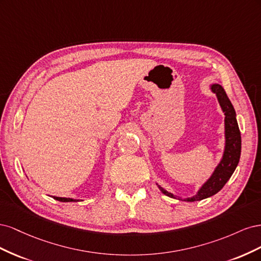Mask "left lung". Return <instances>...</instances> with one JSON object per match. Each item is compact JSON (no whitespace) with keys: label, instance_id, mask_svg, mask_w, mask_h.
Wrapping results in <instances>:
<instances>
[{"label":"left lung","instance_id":"8db88e82","mask_svg":"<svg viewBox=\"0 0 261 261\" xmlns=\"http://www.w3.org/2000/svg\"><path fill=\"white\" fill-rule=\"evenodd\" d=\"M209 89L211 90V92L216 93L221 110H222V112L225 115L224 148L222 156H221L218 165L215 168V170H213L212 174L209 176V178L198 188V191L196 192V194L191 197L181 198V197L175 196L174 194L168 192L167 189H164L161 185L156 183L160 191L164 195L171 197V198H175L184 201H199L216 195L223 188V186L226 184V181L230 179L240 162L242 139L233 105L231 103L230 99L227 98L225 90L221 85L213 83L209 86Z\"/></svg>","mask_w":261,"mask_h":261}]
</instances>
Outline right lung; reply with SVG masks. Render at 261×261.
<instances>
[{
    "mask_svg": "<svg viewBox=\"0 0 261 261\" xmlns=\"http://www.w3.org/2000/svg\"><path fill=\"white\" fill-rule=\"evenodd\" d=\"M53 198L55 200H59L62 202H75V201H80L81 199H74V198H65V197H57V196H53Z\"/></svg>",
    "mask_w": 261,
    "mask_h": 261,
    "instance_id": "1",
    "label": "right lung"
}]
</instances>
